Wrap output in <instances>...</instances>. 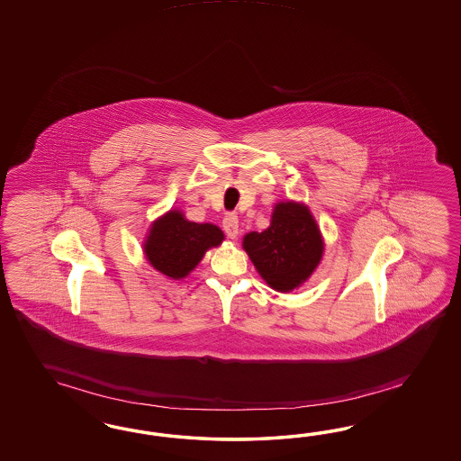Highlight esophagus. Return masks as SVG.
<instances>
[{"label": "esophagus", "instance_id": "1", "mask_svg": "<svg viewBox=\"0 0 461 461\" xmlns=\"http://www.w3.org/2000/svg\"><path fill=\"white\" fill-rule=\"evenodd\" d=\"M223 230L226 237L235 240L238 237V216L235 212H228L223 218Z\"/></svg>", "mask_w": 461, "mask_h": 461}]
</instances>
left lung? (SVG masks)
Segmentation results:
<instances>
[{"mask_svg":"<svg viewBox=\"0 0 461 461\" xmlns=\"http://www.w3.org/2000/svg\"><path fill=\"white\" fill-rule=\"evenodd\" d=\"M243 249L267 284L287 293L299 287L320 264L321 233L306 206L287 201L276 206L266 231H251L243 238Z\"/></svg>","mask_w":461,"mask_h":461,"instance_id":"left-lung-1","label":"left lung"}]
</instances>
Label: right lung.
<instances>
[{
  "instance_id": "right-lung-1",
  "label": "right lung",
  "mask_w": 461,
  "mask_h": 461,
  "mask_svg": "<svg viewBox=\"0 0 461 461\" xmlns=\"http://www.w3.org/2000/svg\"><path fill=\"white\" fill-rule=\"evenodd\" d=\"M223 238V231L214 224L193 223L184 220L179 211H168L152 224L145 255L158 272L182 279L201 262L204 251L218 247Z\"/></svg>"
}]
</instances>
